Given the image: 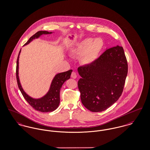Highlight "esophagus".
Listing matches in <instances>:
<instances>
[{"instance_id":"34e87169","label":"esophagus","mask_w":150,"mask_h":150,"mask_svg":"<svg viewBox=\"0 0 150 150\" xmlns=\"http://www.w3.org/2000/svg\"><path fill=\"white\" fill-rule=\"evenodd\" d=\"M71 77L73 79H74L77 78V74H76V73L74 71H73V72L71 73Z\"/></svg>"}]
</instances>
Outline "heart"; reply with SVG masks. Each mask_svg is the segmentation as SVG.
<instances>
[{
  "label": "heart",
  "mask_w": 150,
  "mask_h": 150,
  "mask_svg": "<svg viewBox=\"0 0 150 150\" xmlns=\"http://www.w3.org/2000/svg\"><path fill=\"white\" fill-rule=\"evenodd\" d=\"M104 46L103 40L100 38H86L78 43L71 50L72 55L80 56L81 63L85 65L93 63L100 55Z\"/></svg>",
  "instance_id": "obj_1"
}]
</instances>
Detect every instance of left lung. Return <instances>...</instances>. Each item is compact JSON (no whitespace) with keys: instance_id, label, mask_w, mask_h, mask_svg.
Returning a JSON list of instances; mask_svg holds the SVG:
<instances>
[{"instance_id":"obj_1","label":"left lung","mask_w":150,"mask_h":150,"mask_svg":"<svg viewBox=\"0 0 150 150\" xmlns=\"http://www.w3.org/2000/svg\"><path fill=\"white\" fill-rule=\"evenodd\" d=\"M127 69L124 49L119 46L106 50L93 63L79 67L83 105L94 112L108 108L122 94Z\"/></svg>"}]
</instances>
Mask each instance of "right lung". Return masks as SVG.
Returning <instances> with one entry per match:
<instances>
[{"label":"right lung","instance_id":"obj_1","mask_svg":"<svg viewBox=\"0 0 150 150\" xmlns=\"http://www.w3.org/2000/svg\"><path fill=\"white\" fill-rule=\"evenodd\" d=\"M52 32L47 31H39L31 37L28 42L24 45H26L35 38H39L42 34H49ZM21 52V50L19 52L17 59L16 65V79L18 88L23 95L25 99L32 107L35 110L42 112H50L55 110L59 107L60 103V91L64 83L70 79L72 70L58 73L54 77L52 81L50 89L47 93L43 97L39 99H34L27 94L23 90L21 85L18 77V60L19 55Z\"/></svg>","mask_w":150,"mask_h":150}]
</instances>
